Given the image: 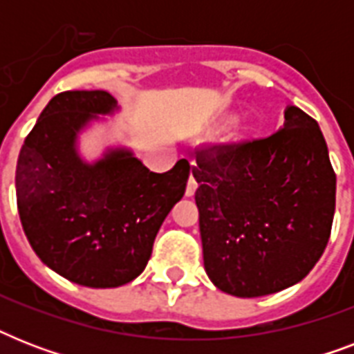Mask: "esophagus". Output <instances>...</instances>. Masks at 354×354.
<instances>
[{
    "label": "esophagus",
    "instance_id": "34e87169",
    "mask_svg": "<svg viewBox=\"0 0 354 354\" xmlns=\"http://www.w3.org/2000/svg\"><path fill=\"white\" fill-rule=\"evenodd\" d=\"M196 187H198V183H196L194 176H191V178H189V182H187V189H185V194H187V196H193V194L196 193Z\"/></svg>",
    "mask_w": 354,
    "mask_h": 354
}]
</instances>
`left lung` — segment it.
I'll return each instance as SVG.
<instances>
[{"label":"left lung","mask_w":354,"mask_h":354,"mask_svg":"<svg viewBox=\"0 0 354 354\" xmlns=\"http://www.w3.org/2000/svg\"><path fill=\"white\" fill-rule=\"evenodd\" d=\"M204 268L236 297L275 294L314 268L330 236L336 174L318 122L286 106L268 138L205 150L193 169Z\"/></svg>","instance_id":"8db88e82"}]
</instances>
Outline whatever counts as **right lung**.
<instances>
[{"instance_id":"right-lung-1","label":"right lung","mask_w":354,"mask_h":354,"mask_svg":"<svg viewBox=\"0 0 354 354\" xmlns=\"http://www.w3.org/2000/svg\"><path fill=\"white\" fill-rule=\"evenodd\" d=\"M118 110L108 91L58 93L25 138L16 165L18 213L29 244L46 266L90 288H115L143 272L191 169L180 160L163 174L150 172L124 147L86 161L80 133Z\"/></svg>"}]
</instances>
